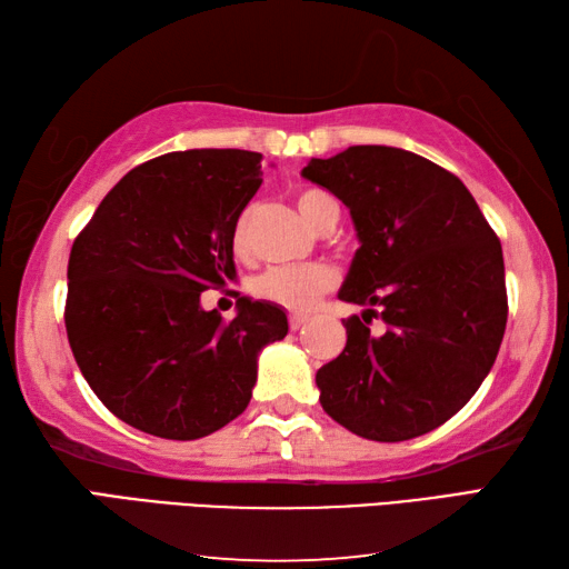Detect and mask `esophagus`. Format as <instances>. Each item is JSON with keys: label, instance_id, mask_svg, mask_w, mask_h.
Instances as JSON below:
<instances>
[{"label": "esophagus", "instance_id": "esophagus-1", "mask_svg": "<svg viewBox=\"0 0 569 569\" xmlns=\"http://www.w3.org/2000/svg\"><path fill=\"white\" fill-rule=\"evenodd\" d=\"M307 315H301V311H292V315H289V329H292V331H299L301 327H305V323H307Z\"/></svg>", "mask_w": 569, "mask_h": 569}]
</instances>
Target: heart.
Segmentation results:
<instances>
[{
    "label": "heart",
    "mask_w": 569,
    "mask_h": 569,
    "mask_svg": "<svg viewBox=\"0 0 569 569\" xmlns=\"http://www.w3.org/2000/svg\"><path fill=\"white\" fill-rule=\"evenodd\" d=\"M295 201L301 218H305L309 226L317 228L323 208H327V203H331L333 199L321 189H301ZM230 252H233L236 258H250L252 240H250L248 211H242L236 218L233 230H230ZM333 284H336V272L323 262L280 264V268H270L254 277L252 292L260 299L272 301V305L301 311L315 305L321 295H327Z\"/></svg>",
    "instance_id": "b5f03b06"
}]
</instances>
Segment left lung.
<instances>
[{
	"label": "left lung",
	"mask_w": 569,
	"mask_h": 569,
	"mask_svg": "<svg viewBox=\"0 0 569 569\" xmlns=\"http://www.w3.org/2000/svg\"><path fill=\"white\" fill-rule=\"evenodd\" d=\"M305 177L349 206L358 248L339 299L346 349L321 366V408L373 442L432 432L479 390L501 349V240L455 173L396 147L311 159ZM387 331H369L372 317Z\"/></svg>",
	"instance_id": "8db88e82"
}]
</instances>
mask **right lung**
I'll return each mask as SVG.
<instances>
[{"label":"right lung","instance_id":"right-lung-1","mask_svg":"<svg viewBox=\"0 0 569 569\" xmlns=\"http://www.w3.org/2000/svg\"><path fill=\"white\" fill-rule=\"evenodd\" d=\"M246 149L169 152L114 183L73 240L66 331L80 373L122 422L164 439L211 435L248 408L258 353L287 336L270 301L223 321L201 292L236 277L230 230L262 183Z\"/></svg>","mask_w":569,"mask_h":569}]
</instances>
